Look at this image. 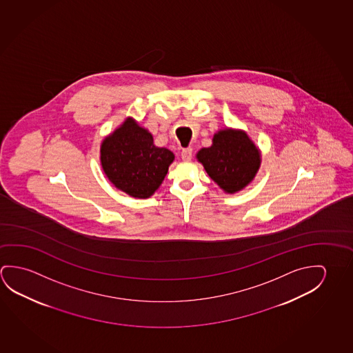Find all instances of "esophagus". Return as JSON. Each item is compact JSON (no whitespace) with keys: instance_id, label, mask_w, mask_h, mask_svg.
Instances as JSON below:
<instances>
[{"instance_id":"esophagus-1","label":"esophagus","mask_w":353,"mask_h":353,"mask_svg":"<svg viewBox=\"0 0 353 353\" xmlns=\"http://www.w3.org/2000/svg\"><path fill=\"white\" fill-rule=\"evenodd\" d=\"M191 158H192V148H184L181 151V159L184 162H189V161H191Z\"/></svg>"}]
</instances>
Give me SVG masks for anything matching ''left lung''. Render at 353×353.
<instances>
[{
	"label": "left lung",
	"instance_id": "8db88e82",
	"mask_svg": "<svg viewBox=\"0 0 353 353\" xmlns=\"http://www.w3.org/2000/svg\"><path fill=\"white\" fill-rule=\"evenodd\" d=\"M208 176L225 192L233 195L245 189L261 165V151L244 130H219L212 145L196 153Z\"/></svg>",
	"mask_w": 353,
	"mask_h": 353
}]
</instances>
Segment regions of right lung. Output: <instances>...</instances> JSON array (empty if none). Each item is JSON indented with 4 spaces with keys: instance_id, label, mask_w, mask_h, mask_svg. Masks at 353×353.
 <instances>
[{
    "instance_id": "right-lung-1",
    "label": "right lung",
    "mask_w": 353,
    "mask_h": 353,
    "mask_svg": "<svg viewBox=\"0 0 353 353\" xmlns=\"http://www.w3.org/2000/svg\"><path fill=\"white\" fill-rule=\"evenodd\" d=\"M174 158L168 148L154 145L151 132L132 117L101 143V165L108 180L134 199H148L158 190Z\"/></svg>"
}]
</instances>
